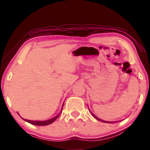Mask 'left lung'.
Instances as JSON below:
<instances>
[{
	"mask_svg": "<svg viewBox=\"0 0 150 150\" xmlns=\"http://www.w3.org/2000/svg\"><path fill=\"white\" fill-rule=\"evenodd\" d=\"M88 110H89V108H88ZM90 112H91V111L90 110ZM91 114H92V115L94 116V117H95L96 119V120H98V121H100V122H104V123H115V122H117V121H115V122H110V121H106V120H101V119H100L99 118H98L97 117V116H96L95 115H94V114L93 113H92V112H91Z\"/></svg>",
	"mask_w": 150,
	"mask_h": 150,
	"instance_id": "obj_1",
	"label": "left lung"
}]
</instances>
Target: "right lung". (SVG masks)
Instances as JSON below:
<instances>
[{
  "instance_id": "obj_1",
  "label": "right lung",
  "mask_w": 150,
  "mask_h": 150,
  "mask_svg": "<svg viewBox=\"0 0 150 150\" xmlns=\"http://www.w3.org/2000/svg\"><path fill=\"white\" fill-rule=\"evenodd\" d=\"M64 104V103H63ZM63 106L62 108V110H61V112L60 113L62 112V108H63ZM19 115V114H18ZM60 115V114H58V115L55 116V117H54L53 118H51V119H49V120H44V121H38V120H27V119H24L23 118H22V119H23L24 120H25L26 122H29L31 124H33V125H35V126H46V125H49V124H52L56 120V119L59 117ZM20 116V115H19Z\"/></svg>"
}]
</instances>
